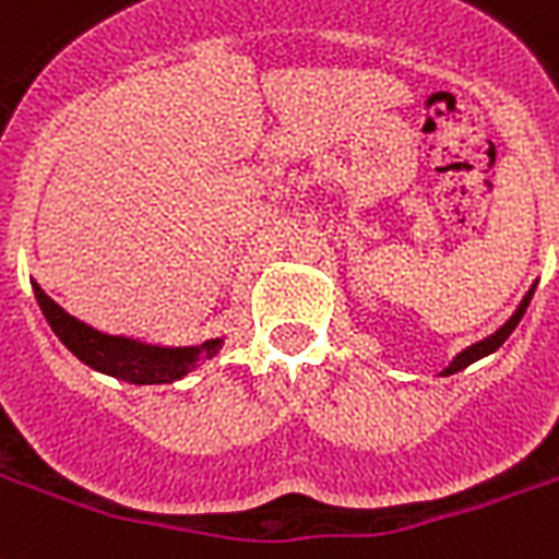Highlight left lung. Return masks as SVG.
Segmentation results:
<instances>
[{
  "mask_svg": "<svg viewBox=\"0 0 559 559\" xmlns=\"http://www.w3.org/2000/svg\"><path fill=\"white\" fill-rule=\"evenodd\" d=\"M531 296H533V290L527 293V296H524V301H522V305H519V311L512 313L510 320H507V325H500L498 332L491 334V337H486V341L474 343V346H468V349H465V353H459L456 358H453V364H450L448 370H444V376L459 373V370H465V367H468V364L479 361V358H483V355L495 353V349H498L500 343H503V341H507V337H510L512 329H515V325H519V322H522L524 311H527V305H531Z\"/></svg>",
  "mask_w": 559,
  "mask_h": 559,
  "instance_id": "obj_1",
  "label": "left lung"
}]
</instances>
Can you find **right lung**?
<instances>
[{"label":"right lung","mask_w":559,"mask_h":559,"mask_svg":"<svg viewBox=\"0 0 559 559\" xmlns=\"http://www.w3.org/2000/svg\"><path fill=\"white\" fill-rule=\"evenodd\" d=\"M35 299L40 311L52 325V332L59 334V341L68 346L70 353L80 361H85L100 373H109L121 382L132 384H159L175 382L189 370H198L201 364L210 361L218 353L222 341H206L201 346L189 349H159V346H139L127 337H109V334L94 332L91 325L70 317L61 305L49 299L47 293L35 284Z\"/></svg>","instance_id":"right-lung-1"}]
</instances>
